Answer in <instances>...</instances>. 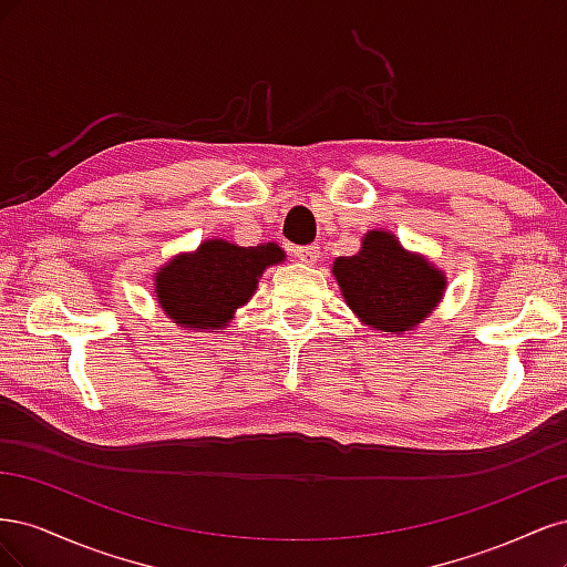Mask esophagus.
<instances>
[{"mask_svg":"<svg viewBox=\"0 0 567 567\" xmlns=\"http://www.w3.org/2000/svg\"><path fill=\"white\" fill-rule=\"evenodd\" d=\"M293 255L305 265H315L321 257V248L319 246H298V248H293Z\"/></svg>","mask_w":567,"mask_h":567,"instance_id":"obj_1","label":"esophagus"}]
</instances>
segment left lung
<instances>
[{
	"instance_id": "obj_1",
	"label": "left lung",
	"mask_w": 567,
	"mask_h": 567,
	"mask_svg": "<svg viewBox=\"0 0 567 567\" xmlns=\"http://www.w3.org/2000/svg\"><path fill=\"white\" fill-rule=\"evenodd\" d=\"M333 277L359 319L375 331L398 336L431 315L447 286L435 265L379 229L364 234L359 252L338 257Z\"/></svg>"
}]
</instances>
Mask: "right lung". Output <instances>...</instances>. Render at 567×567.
<instances>
[{
  "label": "right lung",
  "mask_w": 567,
  "mask_h": 567,
  "mask_svg": "<svg viewBox=\"0 0 567 567\" xmlns=\"http://www.w3.org/2000/svg\"><path fill=\"white\" fill-rule=\"evenodd\" d=\"M284 260L286 255L277 244L244 248L210 238L194 252L175 255L163 265L153 288L163 312L182 329L219 331L250 300L262 271Z\"/></svg>",
  "instance_id": "right-lung-1"
}]
</instances>
